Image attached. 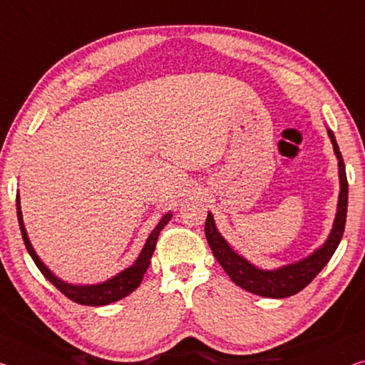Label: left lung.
Listing matches in <instances>:
<instances>
[{
	"label": "left lung",
	"mask_w": 365,
	"mask_h": 365,
	"mask_svg": "<svg viewBox=\"0 0 365 365\" xmlns=\"http://www.w3.org/2000/svg\"><path fill=\"white\" fill-rule=\"evenodd\" d=\"M328 136L333 144L334 155L338 159V175H339V196H338V207L336 216H334L333 227L329 230L327 240L323 244L299 262L282 264L274 269H263L258 268L253 263L248 262L239 253L234 252V248L227 244L216 227L212 214L207 211V219L205 224L206 240L210 244L214 257L222 266L225 273L229 274L237 286L245 289V291L257 294L262 297L271 299H282L294 296L302 291L305 286H309L312 279L325 268L329 258L333 257L336 250L341 237L344 232L346 214H348V178H346V167L343 155L339 153L336 138L333 131L328 130Z\"/></svg>",
	"instance_id": "8db88e82"
}]
</instances>
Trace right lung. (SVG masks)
<instances>
[{
    "label": "right lung",
    "mask_w": 365,
    "mask_h": 365,
    "mask_svg": "<svg viewBox=\"0 0 365 365\" xmlns=\"http://www.w3.org/2000/svg\"><path fill=\"white\" fill-rule=\"evenodd\" d=\"M16 210H17V221H19L22 240H24L26 248L29 255L32 257L34 263L37 264V268L42 271V274L47 277V279L53 284L58 291L65 294L68 299H71L73 302L81 304V305H92V307H97V305H107L112 302H117L135 291V289L141 284L143 276L146 273V269L151 264V257L155 250V244H158V237L160 230L164 229V225L172 219V212H165L164 216L160 217L158 225L153 229V232L149 234L146 244H144L140 257L135 259V263L123 271H120L112 277H108L107 281L96 282V284H73V282L63 281L61 277H58L53 271H51L47 264L42 262V258L37 255L36 248L32 247L31 240H29L27 230L24 221H22V211H21V196L19 192L16 195Z\"/></svg>",
    "instance_id": "add662e5"
}]
</instances>
